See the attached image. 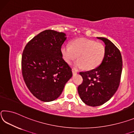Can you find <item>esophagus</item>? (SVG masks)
Returning a JSON list of instances; mask_svg holds the SVG:
<instances>
[{"label": "esophagus", "mask_w": 134, "mask_h": 134, "mask_svg": "<svg viewBox=\"0 0 134 134\" xmlns=\"http://www.w3.org/2000/svg\"><path fill=\"white\" fill-rule=\"evenodd\" d=\"M72 74H73L74 75H76V74H77V71H75V69H72Z\"/></svg>", "instance_id": "esophagus-1"}]
</instances>
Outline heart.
I'll use <instances>...</instances> for the list:
<instances>
[{
	"instance_id": "obj_1",
	"label": "heart",
	"mask_w": 134,
	"mask_h": 134,
	"mask_svg": "<svg viewBox=\"0 0 134 134\" xmlns=\"http://www.w3.org/2000/svg\"><path fill=\"white\" fill-rule=\"evenodd\" d=\"M105 47L102 43L86 38H79L73 41L71 45L64 44L61 48V53L64 60L68 63H74L76 68L90 70L98 66L105 56Z\"/></svg>"
}]
</instances>
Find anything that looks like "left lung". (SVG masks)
<instances>
[{
  "label": "left lung",
  "mask_w": 134,
  "mask_h": 134,
  "mask_svg": "<svg viewBox=\"0 0 134 134\" xmlns=\"http://www.w3.org/2000/svg\"><path fill=\"white\" fill-rule=\"evenodd\" d=\"M105 44V56L96 68L81 72L83 82L78 87L81 99L88 106L103 104L115 94L119 87L122 71V59L119 50L108 39L97 37Z\"/></svg>",
  "instance_id": "8db88e82"
}]
</instances>
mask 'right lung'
I'll return each mask as SVG.
<instances>
[{
	"mask_svg": "<svg viewBox=\"0 0 134 134\" xmlns=\"http://www.w3.org/2000/svg\"><path fill=\"white\" fill-rule=\"evenodd\" d=\"M66 39L63 32L47 30L24 48L21 61L24 80L31 93L43 102L58 98L72 76V69L61 53Z\"/></svg>",
	"mask_w": 134,
	"mask_h": 134,
	"instance_id": "add662e5",
	"label": "right lung"
}]
</instances>
